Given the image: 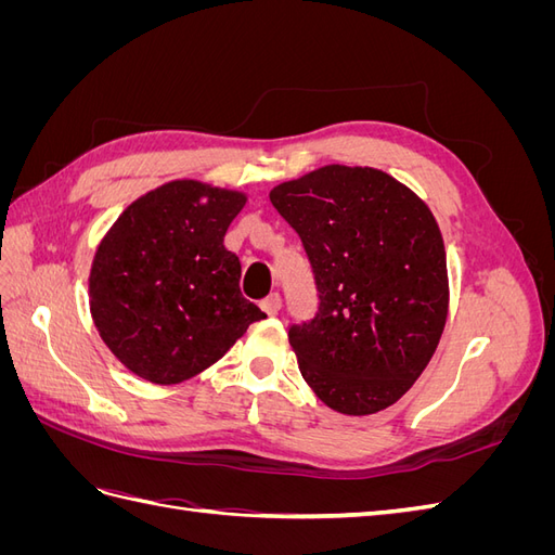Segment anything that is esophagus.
Masks as SVG:
<instances>
[{"instance_id": "obj_1", "label": "esophagus", "mask_w": 555, "mask_h": 555, "mask_svg": "<svg viewBox=\"0 0 555 555\" xmlns=\"http://www.w3.org/2000/svg\"><path fill=\"white\" fill-rule=\"evenodd\" d=\"M280 308H282L280 294H271V296H266V298L261 300V310H263L266 314H278Z\"/></svg>"}]
</instances>
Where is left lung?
<instances>
[{"mask_svg":"<svg viewBox=\"0 0 555 555\" xmlns=\"http://www.w3.org/2000/svg\"><path fill=\"white\" fill-rule=\"evenodd\" d=\"M271 204L308 255L317 312L289 326L312 391L343 414H375L410 391L447 322V255L416 194L375 169L324 166L282 182Z\"/></svg>","mask_w":555,"mask_h":555,"instance_id":"1","label":"left lung"}]
</instances>
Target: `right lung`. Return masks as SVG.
<instances>
[{
    "label": "right lung",
    "mask_w": 555,
    "mask_h": 555,
    "mask_svg": "<svg viewBox=\"0 0 555 555\" xmlns=\"http://www.w3.org/2000/svg\"><path fill=\"white\" fill-rule=\"evenodd\" d=\"M238 192L176 180L117 217L90 273L94 326L133 375L178 384L220 361L266 314L241 294L224 233Z\"/></svg>",
    "instance_id": "right-lung-1"
}]
</instances>
